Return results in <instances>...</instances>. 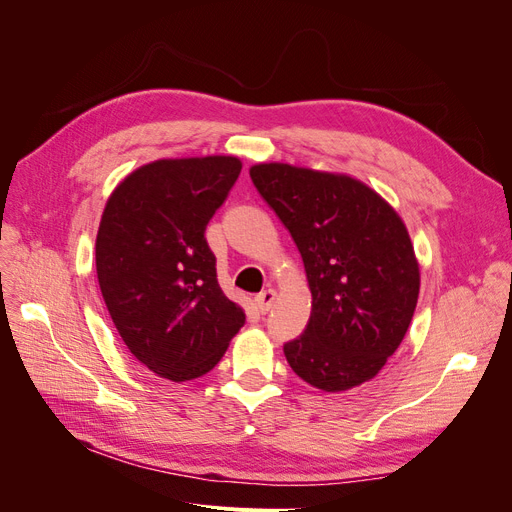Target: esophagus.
I'll return each instance as SVG.
<instances>
[{
	"label": "esophagus",
	"instance_id": "1",
	"mask_svg": "<svg viewBox=\"0 0 512 512\" xmlns=\"http://www.w3.org/2000/svg\"><path fill=\"white\" fill-rule=\"evenodd\" d=\"M275 299H277V292L271 290V288H269V290H262L260 294H256L254 303H256V307H258V312H260V314L271 312V307H273Z\"/></svg>",
	"mask_w": 512,
	"mask_h": 512
}]
</instances>
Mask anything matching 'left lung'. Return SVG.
<instances>
[{"label": "left lung", "instance_id": "left-lung-1", "mask_svg": "<svg viewBox=\"0 0 512 512\" xmlns=\"http://www.w3.org/2000/svg\"><path fill=\"white\" fill-rule=\"evenodd\" d=\"M250 177L290 230L312 292L305 333L284 346L288 365L324 393L376 378L404 339L421 290L404 220L350 175L260 162Z\"/></svg>", "mask_w": 512, "mask_h": 512}]
</instances>
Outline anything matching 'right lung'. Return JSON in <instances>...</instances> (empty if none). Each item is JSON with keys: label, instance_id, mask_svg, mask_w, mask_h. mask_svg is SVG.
Returning <instances> with one entry per match:
<instances>
[{"label": "right lung", "instance_id": "1", "mask_svg": "<svg viewBox=\"0 0 512 512\" xmlns=\"http://www.w3.org/2000/svg\"><path fill=\"white\" fill-rule=\"evenodd\" d=\"M237 156L138 166L106 200L98 284L123 344L170 382L205 376L245 322L218 284L205 228L241 173Z\"/></svg>", "mask_w": 512, "mask_h": 512}]
</instances>
